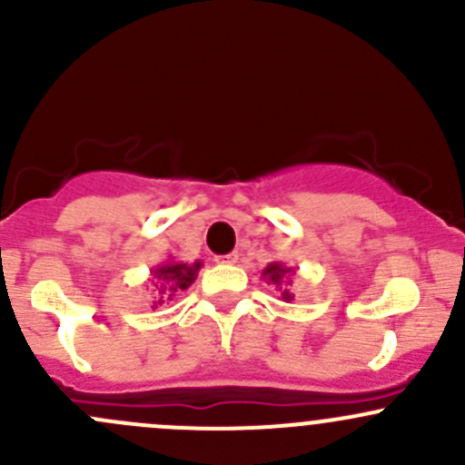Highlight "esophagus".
Listing matches in <instances>:
<instances>
[{"label": "esophagus", "instance_id": "esophagus-1", "mask_svg": "<svg viewBox=\"0 0 465 465\" xmlns=\"http://www.w3.org/2000/svg\"><path fill=\"white\" fill-rule=\"evenodd\" d=\"M238 259H241V254H238V252H232V254H227V256H220V262H229V265H233V262H238Z\"/></svg>", "mask_w": 465, "mask_h": 465}]
</instances>
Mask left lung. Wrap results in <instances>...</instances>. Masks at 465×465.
<instances>
[{
	"label": "left lung",
	"mask_w": 465,
	"mask_h": 465,
	"mask_svg": "<svg viewBox=\"0 0 465 465\" xmlns=\"http://www.w3.org/2000/svg\"><path fill=\"white\" fill-rule=\"evenodd\" d=\"M292 276H294V267L283 265V262L279 261L270 262V265L262 270V281H267V283H272L276 290H279L281 302H292L294 299L292 290H290V285H292Z\"/></svg>",
	"instance_id": "8db88e82"
}]
</instances>
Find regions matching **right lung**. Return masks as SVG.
<instances>
[{
    "mask_svg": "<svg viewBox=\"0 0 465 465\" xmlns=\"http://www.w3.org/2000/svg\"><path fill=\"white\" fill-rule=\"evenodd\" d=\"M200 267H203V261L184 262L175 259H168L166 262L154 267V270L150 272L153 279H148L154 288L153 292H157V302L154 303L173 302L177 292L186 290L195 279H198Z\"/></svg>",
    "mask_w": 465,
    "mask_h": 465,
    "instance_id": "obj_1",
    "label": "right lung"
}]
</instances>
